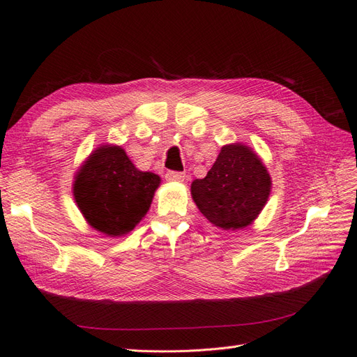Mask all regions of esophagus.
Segmentation results:
<instances>
[{
    "label": "esophagus",
    "instance_id": "1",
    "mask_svg": "<svg viewBox=\"0 0 357 357\" xmlns=\"http://www.w3.org/2000/svg\"><path fill=\"white\" fill-rule=\"evenodd\" d=\"M165 178L168 181H176V183H180L185 180V172H178V171H168L165 174Z\"/></svg>",
    "mask_w": 357,
    "mask_h": 357
}]
</instances>
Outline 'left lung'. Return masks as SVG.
Returning a JSON list of instances; mask_svg holds the SVG:
<instances>
[{"mask_svg":"<svg viewBox=\"0 0 357 357\" xmlns=\"http://www.w3.org/2000/svg\"><path fill=\"white\" fill-rule=\"evenodd\" d=\"M271 192V177L250 147L226 144L204 178L192 181L190 193L199 211L223 231L243 229L262 211Z\"/></svg>","mask_w":357,"mask_h":357,"instance_id":"obj_1","label":"left lung"}]
</instances>
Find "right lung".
Segmentation results:
<instances>
[{"label": "right lung", "mask_w": 357, "mask_h": 357, "mask_svg": "<svg viewBox=\"0 0 357 357\" xmlns=\"http://www.w3.org/2000/svg\"><path fill=\"white\" fill-rule=\"evenodd\" d=\"M160 177L139 171L121 146L95 150L75 172V204L93 229L122 236L142 222L152 204Z\"/></svg>", "instance_id": "1"}]
</instances>
